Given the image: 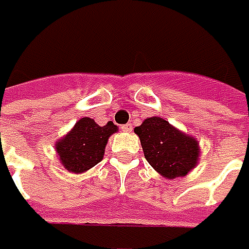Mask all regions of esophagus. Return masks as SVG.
I'll return each mask as SVG.
<instances>
[{"label":"esophagus","instance_id":"esophagus-1","mask_svg":"<svg viewBox=\"0 0 249 249\" xmlns=\"http://www.w3.org/2000/svg\"><path fill=\"white\" fill-rule=\"evenodd\" d=\"M132 129H133V127H132V124H130V123H127V124H123V126H122V130H123V132H126V133H130V132H132Z\"/></svg>","mask_w":249,"mask_h":249}]
</instances>
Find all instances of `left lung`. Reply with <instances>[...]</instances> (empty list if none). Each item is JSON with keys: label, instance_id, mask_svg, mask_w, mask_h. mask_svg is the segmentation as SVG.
<instances>
[{"label": "left lung", "instance_id": "left-lung-1", "mask_svg": "<svg viewBox=\"0 0 249 249\" xmlns=\"http://www.w3.org/2000/svg\"><path fill=\"white\" fill-rule=\"evenodd\" d=\"M146 160L164 178L184 177L200 161V143L163 117L153 116L134 127Z\"/></svg>", "mask_w": 249, "mask_h": 249}]
</instances>
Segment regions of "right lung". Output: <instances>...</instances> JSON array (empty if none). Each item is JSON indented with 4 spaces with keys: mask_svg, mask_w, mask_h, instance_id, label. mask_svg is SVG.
<instances>
[{
    "mask_svg": "<svg viewBox=\"0 0 249 249\" xmlns=\"http://www.w3.org/2000/svg\"><path fill=\"white\" fill-rule=\"evenodd\" d=\"M119 129L109 122L99 126L90 117H82L63 137L55 142L58 159L69 173L82 174L102 161L109 137Z\"/></svg>",
    "mask_w": 249,
    "mask_h": 249,
    "instance_id": "add662e5",
    "label": "right lung"
}]
</instances>
